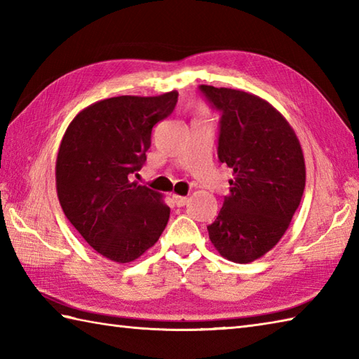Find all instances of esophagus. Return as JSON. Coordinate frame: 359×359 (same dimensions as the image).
<instances>
[{"label":"esophagus","mask_w":359,"mask_h":359,"mask_svg":"<svg viewBox=\"0 0 359 359\" xmlns=\"http://www.w3.org/2000/svg\"><path fill=\"white\" fill-rule=\"evenodd\" d=\"M172 201H174L175 205H177V207H184V205H187V202H188V197L172 194Z\"/></svg>","instance_id":"1"}]
</instances>
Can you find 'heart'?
I'll return each instance as SVG.
<instances>
[{
  "instance_id": "1",
  "label": "heart",
  "mask_w": 359,
  "mask_h": 359,
  "mask_svg": "<svg viewBox=\"0 0 359 359\" xmlns=\"http://www.w3.org/2000/svg\"><path fill=\"white\" fill-rule=\"evenodd\" d=\"M205 111H203V106H199V108H197V114H203Z\"/></svg>"
}]
</instances>
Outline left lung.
Returning <instances> with one entry per match:
<instances>
[{
  "mask_svg": "<svg viewBox=\"0 0 359 359\" xmlns=\"http://www.w3.org/2000/svg\"><path fill=\"white\" fill-rule=\"evenodd\" d=\"M220 117L217 156L233 170L210 241L220 256L248 264L276 245L306 188L301 143L282 114L255 94L201 85Z\"/></svg>",
  "mask_w": 359,
  "mask_h": 359,
  "instance_id": "left-lung-1",
  "label": "left lung"
}]
</instances>
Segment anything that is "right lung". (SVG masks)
Here are the masks:
<instances>
[{"label": "right lung", "instance_id": "right-lung-1", "mask_svg": "<svg viewBox=\"0 0 359 359\" xmlns=\"http://www.w3.org/2000/svg\"><path fill=\"white\" fill-rule=\"evenodd\" d=\"M177 90L120 95L80 111L60 143L55 180L66 217L97 253L126 264L158 241L170 219L162 194L131 182L151 131L177 103Z\"/></svg>", "mask_w": 359, "mask_h": 359}]
</instances>
